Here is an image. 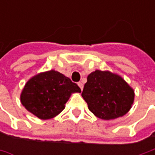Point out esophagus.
I'll list each match as a JSON object with an SVG mask.
<instances>
[{"label":"esophagus","instance_id":"1","mask_svg":"<svg viewBox=\"0 0 155 155\" xmlns=\"http://www.w3.org/2000/svg\"><path fill=\"white\" fill-rule=\"evenodd\" d=\"M78 86L80 87L81 91H82V90H83V88H84V84H83L82 82H79V83H78Z\"/></svg>","mask_w":155,"mask_h":155}]
</instances>
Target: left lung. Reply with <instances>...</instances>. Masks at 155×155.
Returning a JSON list of instances; mask_svg holds the SVG:
<instances>
[{
  "label": "left lung",
  "mask_w": 155,
  "mask_h": 155,
  "mask_svg": "<svg viewBox=\"0 0 155 155\" xmlns=\"http://www.w3.org/2000/svg\"><path fill=\"white\" fill-rule=\"evenodd\" d=\"M82 97L97 117L113 120L126 115L132 108L134 91L120 75L96 70L88 75Z\"/></svg>",
  "instance_id": "1"
}]
</instances>
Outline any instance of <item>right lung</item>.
Instances as JSON below:
<instances>
[{"mask_svg": "<svg viewBox=\"0 0 155 155\" xmlns=\"http://www.w3.org/2000/svg\"><path fill=\"white\" fill-rule=\"evenodd\" d=\"M77 92H81L78 84L51 70L34 75L27 81L21 91V103L33 116L48 120L61 113L71 94Z\"/></svg>", "mask_w": 155, "mask_h": 155, "instance_id": "right-lung-1", "label": "right lung"}]
</instances>
